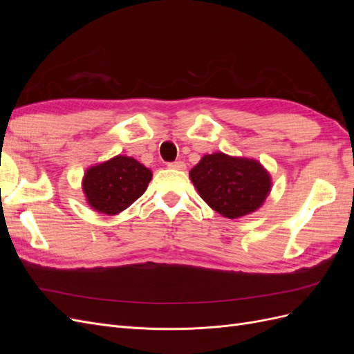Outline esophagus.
<instances>
[{
  "label": "esophagus",
  "instance_id": "obj_1",
  "mask_svg": "<svg viewBox=\"0 0 354 354\" xmlns=\"http://www.w3.org/2000/svg\"><path fill=\"white\" fill-rule=\"evenodd\" d=\"M168 168L183 171V169H186V164L183 162V160H176V162H169V164H168Z\"/></svg>",
  "mask_w": 354,
  "mask_h": 354
}]
</instances>
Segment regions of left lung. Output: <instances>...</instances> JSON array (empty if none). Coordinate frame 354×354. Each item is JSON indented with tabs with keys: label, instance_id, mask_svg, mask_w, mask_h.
Listing matches in <instances>:
<instances>
[{
	"label": "left lung",
	"instance_id": "1",
	"mask_svg": "<svg viewBox=\"0 0 354 354\" xmlns=\"http://www.w3.org/2000/svg\"><path fill=\"white\" fill-rule=\"evenodd\" d=\"M189 177L199 196L226 218L259 209L272 190V177L259 160L216 152L202 156Z\"/></svg>",
	"mask_w": 354,
	"mask_h": 354
}]
</instances>
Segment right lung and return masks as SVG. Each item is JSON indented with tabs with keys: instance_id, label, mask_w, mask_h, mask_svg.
<instances>
[{
	"instance_id": "1",
	"label": "right lung",
	"mask_w": 354,
	"mask_h": 354,
	"mask_svg": "<svg viewBox=\"0 0 354 354\" xmlns=\"http://www.w3.org/2000/svg\"><path fill=\"white\" fill-rule=\"evenodd\" d=\"M152 171L131 156L116 155L87 168L82 177V192L88 205L106 216H116L140 198Z\"/></svg>"
}]
</instances>
